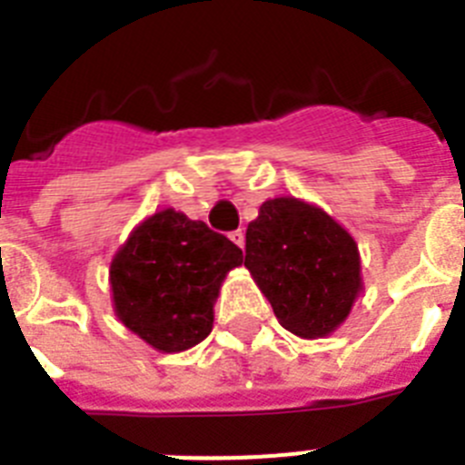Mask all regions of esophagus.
Returning a JSON list of instances; mask_svg holds the SVG:
<instances>
[{
  "label": "esophagus",
  "mask_w": 465,
  "mask_h": 465,
  "mask_svg": "<svg viewBox=\"0 0 465 465\" xmlns=\"http://www.w3.org/2000/svg\"><path fill=\"white\" fill-rule=\"evenodd\" d=\"M230 240L235 242V244L240 246V249H244V232H242V230H235V232H230Z\"/></svg>",
  "instance_id": "34e87169"
}]
</instances>
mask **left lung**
<instances>
[{"instance_id": "left-lung-1", "label": "left lung", "mask_w": 465, "mask_h": 465, "mask_svg": "<svg viewBox=\"0 0 465 465\" xmlns=\"http://www.w3.org/2000/svg\"><path fill=\"white\" fill-rule=\"evenodd\" d=\"M244 268L279 323L305 340L338 331L363 293L356 240L331 213L300 197L261 204L246 228Z\"/></svg>"}]
</instances>
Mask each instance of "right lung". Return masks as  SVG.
Returning a JSON list of instances; mask_svg holds the SVG:
<instances>
[{"label": "right lung", "instance_id": "right-lung-1", "mask_svg": "<svg viewBox=\"0 0 465 465\" xmlns=\"http://www.w3.org/2000/svg\"><path fill=\"white\" fill-rule=\"evenodd\" d=\"M242 265L228 237L167 207L143 219L111 261L118 322L163 354L203 342L213 326L221 283Z\"/></svg>", "mask_w": 465, "mask_h": 465}]
</instances>
